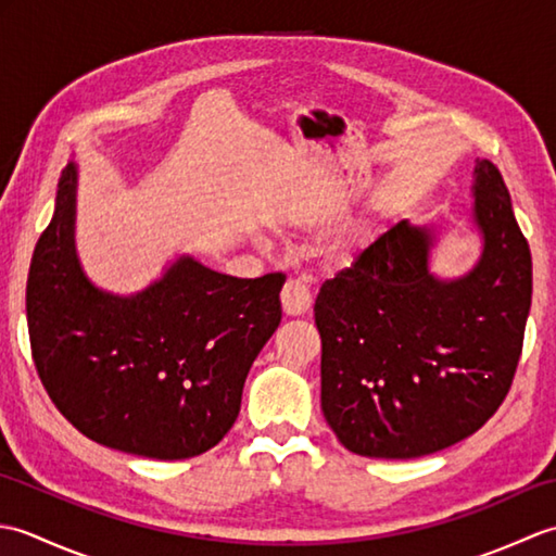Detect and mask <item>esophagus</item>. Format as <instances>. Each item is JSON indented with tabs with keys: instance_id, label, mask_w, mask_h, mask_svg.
<instances>
[{
	"instance_id": "34e87169",
	"label": "esophagus",
	"mask_w": 556,
	"mask_h": 556,
	"mask_svg": "<svg viewBox=\"0 0 556 556\" xmlns=\"http://www.w3.org/2000/svg\"><path fill=\"white\" fill-rule=\"evenodd\" d=\"M311 289L299 277H289L285 289H281V308H285L287 315H303L311 311Z\"/></svg>"
}]
</instances>
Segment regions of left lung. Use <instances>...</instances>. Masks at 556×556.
Segmentation results:
<instances>
[{
  "label": "left lung",
  "mask_w": 556,
  "mask_h": 556,
  "mask_svg": "<svg viewBox=\"0 0 556 556\" xmlns=\"http://www.w3.org/2000/svg\"><path fill=\"white\" fill-rule=\"evenodd\" d=\"M485 251L473 271H428L430 231L396 222L315 299L323 413L349 452L418 458L466 440L506 399L523 351L533 260L500 169L476 167Z\"/></svg>",
  "instance_id": "obj_1"
}]
</instances>
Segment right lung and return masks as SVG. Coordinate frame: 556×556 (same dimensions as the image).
I'll use <instances>...</instances> for the list:
<instances>
[{"label": "right lung", "instance_id": "1", "mask_svg": "<svg viewBox=\"0 0 556 556\" xmlns=\"http://www.w3.org/2000/svg\"><path fill=\"white\" fill-rule=\"evenodd\" d=\"M76 172L30 260V353L59 413L88 440L176 460L219 444L243 382L281 323L285 271L239 279L181 257L138 296L102 293L74 253Z\"/></svg>", "mask_w": 556, "mask_h": 556}]
</instances>
